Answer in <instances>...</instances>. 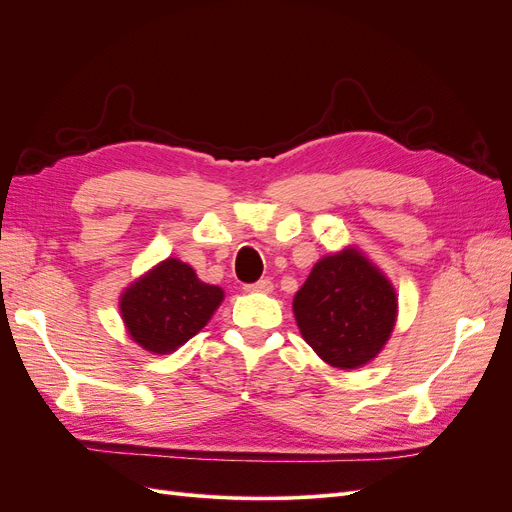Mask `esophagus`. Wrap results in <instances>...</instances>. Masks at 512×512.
I'll return each instance as SVG.
<instances>
[{
    "label": "esophagus",
    "instance_id": "1",
    "mask_svg": "<svg viewBox=\"0 0 512 512\" xmlns=\"http://www.w3.org/2000/svg\"><path fill=\"white\" fill-rule=\"evenodd\" d=\"M243 288H245V292H265V294H269L273 290V282L271 280H258L256 284H247Z\"/></svg>",
    "mask_w": 512,
    "mask_h": 512
}]
</instances>
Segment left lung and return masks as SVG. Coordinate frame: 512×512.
Wrapping results in <instances>:
<instances>
[{
    "label": "left lung",
    "instance_id": "8db88e82",
    "mask_svg": "<svg viewBox=\"0 0 512 512\" xmlns=\"http://www.w3.org/2000/svg\"><path fill=\"white\" fill-rule=\"evenodd\" d=\"M292 312L305 342L324 363L356 369L371 363L397 322V292L359 247L320 258L294 294Z\"/></svg>",
    "mask_w": 512,
    "mask_h": 512
}]
</instances>
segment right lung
Returning a JSON list of instances; mask_svg holds the SVG:
<instances>
[{
  "label": "right lung",
  "mask_w": 512,
  "mask_h": 512,
  "mask_svg": "<svg viewBox=\"0 0 512 512\" xmlns=\"http://www.w3.org/2000/svg\"><path fill=\"white\" fill-rule=\"evenodd\" d=\"M224 301L220 286L198 280L179 258H166L119 297L128 335L151 354H168L192 339Z\"/></svg>",
  "instance_id": "1"
}]
</instances>
